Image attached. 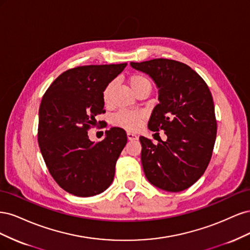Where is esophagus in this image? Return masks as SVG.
Masks as SVG:
<instances>
[{
	"mask_svg": "<svg viewBox=\"0 0 250 250\" xmlns=\"http://www.w3.org/2000/svg\"><path fill=\"white\" fill-rule=\"evenodd\" d=\"M127 138L129 141H135V140H138V135L134 133H131V132H127Z\"/></svg>",
	"mask_w": 250,
	"mask_h": 250,
	"instance_id": "obj_1",
	"label": "esophagus"
}]
</instances>
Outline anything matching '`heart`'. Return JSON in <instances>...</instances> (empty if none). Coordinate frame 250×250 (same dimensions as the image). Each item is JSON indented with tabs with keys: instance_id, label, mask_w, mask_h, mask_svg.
I'll return each mask as SVG.
<instances>
[{
	"instance_id": "b5f03b06",
	"label": "heart",
	"mask_w": 250,
	"mask_h": 250,
	"mask_svg": "<svg viewBox=\"0 0 250 250\" xmlns=\"http://www.w3.org/2000/svg\"><path fill=\"white\" fill-rule=\"evenodd\" d=\"M128 84L135 94L139 89L143 87H151V83L148 78L141 74H133L128 78ZM115 87V82H109L103 90V101L108 103L112 89ZM145 116L139 111L131 110H121L112 117V123L118 127L124 128L126 130H137L141 127Z\"/></svg>"
}]
</instances>
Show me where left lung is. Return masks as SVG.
<instances>
[{
	"mask_svg": "<svg viewBox=\"0 0 250 250\" xmlns=\"http://www.w3.org/2000/svg\"><path fill=\"white\" fill-rule=\"evenodd\" d=\"M130 65L154 81L160 103L148 128L167 135L157 145L140 137L144 173L164 191H184L202 176L213 153L217 134L213 97L199 75L176 60L157 58Z\"/></svg>",
	"mask_w": 250,
	"mask_h": 250,
	"instance_id": "left-lung-1",
	"label": "left lung"
}]
</instances>
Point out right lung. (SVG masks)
Segmentation results:
<instances>
[{"mask_svg":"<svg viewBox=\"0 0 250 250\" xmlns=\"http://www.w3.org/2000/svg\"><path fill=\"white\" fill-rule=\"evenodd\" d=\"M127 63L67 70L44 93L40 106L39 145L49 172L67 193L89 197L112 184L116 163L127 143L119 127L95 144L87 130L104 113L103 90Z\"/></svg>","mask_w":250,"mask_h":250,"instance_id":"add662e5","label":"right lung"}]
</instances>
